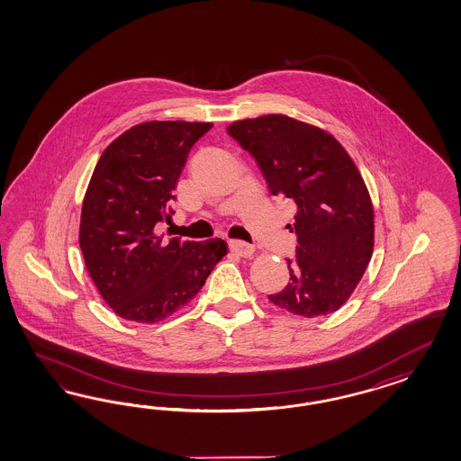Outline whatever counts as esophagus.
I'll return each mask as SVG.
<instances>
[{
	"label": "esophagus",
	"instance_id": "1",
	"mask_svg": "<svg viewBox=\"0 0 461 461\" xmlns=\"http://www.w3.org/2000/svg\"><path fill=\"white\" fill-rule=\"evenodd\" d=\"M230 250L235 251L237 255L245 257V258H249V257H251V255L255 253L253 245L247 243V241H241V240H231V241H230Z\"/></svg>",
	"mask_w": 461,
	"mask_h": 461
}]
</instances>
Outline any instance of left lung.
I'll return each mask as SVG.
<instances>
[{
  "label": "left lung",
  "instance_id": "1",
  "mask_svg": "<svg viewBox=\"0 0 461 461\" xmlns=\"http://www.w3.org/2000/svg\"><path fill=\"white\" fill-rule=\"evenodd\" d=\"M274 195L294 201L291 279L268 299L297 316L335 312L358 285L374 250V208L347 150L318 126L266 114L228 126Z\"/></svg>",
  "mask_w": 461,
  "mask_h": 461
}]
</instances>
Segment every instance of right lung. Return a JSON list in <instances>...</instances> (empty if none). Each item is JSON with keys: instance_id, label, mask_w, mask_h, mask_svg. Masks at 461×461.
<instances>
[{"instance_id": "add662e5", "label": "right lung", "mask_w": 461, "mask_h": 461, "mask_svg": "<svg viewBox=\"0 0 461 461\" xmlns=\"http://www.w3.org/2000/svg\"><path fill=\"white\" fill-rule=\"evenodd\" d=\"M211 123L149 122L103 152L84 195L79 247L86 268L113 311L155 322L185 306L226 255L220 238L164 241L174 189L189 150Z\"/></svg>"}]
</instances>
